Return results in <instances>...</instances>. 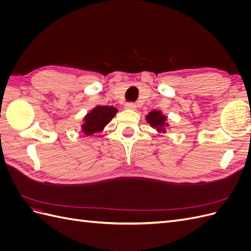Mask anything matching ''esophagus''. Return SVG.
I'll return each instance as SVG.
<instances>
[{
    "label": "esophagus",
    "instance_id": "esophagus-1",
    "mask_svg": "<svg viewBox=\"0 0 251 251\" xmlns=\"http://www.w3.org/2000/svg\"><path fill=\"white\" fill-rule=\"evenodd\" d=\"M126 109H127V110H136V104L134 103V102H127V103H126Z\"/></svg>",
    "mask_w": 251,
    "mask_h": 251
}]
</instances>
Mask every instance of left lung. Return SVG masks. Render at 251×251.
<instances>
[{
  "label": "left lung",
  "mask_w": 251,
  "mask_h": 251,
  "mask_svg": "<svg viewBox=\"0 0 251 251\" xmlns=\"http://www.w3.org/2000/svg\"><path fill=\"white\" fill-rule=\"evenodd\" d=\"M166 117L160 111H151L147 115V123L150 124L151 127H155L158 132L165 133V127L169 126L166 124Z\"/></svg>",
  "instance_id": "1"
}]
</instances>
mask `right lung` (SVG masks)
Instances as JSON below:
<instances>
[{
	"label": "right lung",
	"instance_id": "1",
	"mask_svg": "<svg viewBox=\"0 0 251 251\" xmlns=\"http://www.w3.org/2000/svg\"><path fill=\"white\" fill-rule=\"evenodd\" d=\"M117 109L108 105H97L83 118L81 132L86 136H91L103 130L112 118L116 115Z\"/></svg>",
	"mask_w": 251,
	"mask_h": 251
}]
</instances>
